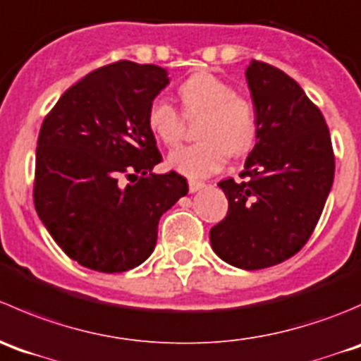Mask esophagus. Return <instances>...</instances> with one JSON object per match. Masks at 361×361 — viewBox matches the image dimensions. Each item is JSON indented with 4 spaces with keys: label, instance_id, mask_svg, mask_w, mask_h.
<instances>
[{
    "label": "esophagus",
    "instance_id": "obj_1",
    "mask_svg": "<svg viewBox=\"0 0 361 361\" xmlns=\"http://www.w3.org/2000/svg\"><path fill=\"white\" fill-rule=\"evenodd\" d=\"M188 185H189V191L195 192V191H198V189L205 188V182L196 180V179H189V180H188Z\"/></svg>",
    "mask_w": 361,
    "mask_h": 361
}]
</instances>
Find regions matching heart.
<instances>
[{
  "mask_svg": "<svg viewBox=\"0 0 361 361\" xmlns=\"http://www.w3.org/2000/svg\"><path fill=\"white\" fill-rule=\"evenodd\" d=\"M184 117L202 116L196 126L198 142L170 154V166L188 177L219 172L233 158L247 154L256 144L259 119L251 98L235 92L233 85L210 71L189 75L177 89ZM182 114L165 98L152 99L147 126L166 147H176L184 137Z\"/></svg>",
  "mask_w": 361,
  "mask_h": 361,
  "instance_id": "obj_1",
  "label": "heart"
}]
</instances>
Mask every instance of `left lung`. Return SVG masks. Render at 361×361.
<instances>
[{"mask_svg":"<svg viewBox=\"0 0 361 361\" xmlns=\"http://www.w3.org/2000/svg\"><path fill=\"white\" fill-rule=\"evenodd\" d=\"M247 84L259 131L240 179L221 180L228 214L210 228V244L230 265H279L312 235L335 173L323 114L290 75L263 61L249 64Z\"/></svg>","mask_w":361,"mask_h":361,"instance_id":"1","label":"left lung"}]
</instances>
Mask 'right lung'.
Listing matches in <instances>:
<instances>
[{"mask_svg": "<svg viewBox=\"0 0 361 361\" xmlns=\"http://www.w3.org/2000/svg\"><path fill=\"white\" fill-rule=\"evenodd\" d=\"M169 84L156 64L117 61L63 92L38 135L33 200L56 244L85 269L121 274L151 256L163 212L188 195L163 161L147 109Z\"/></svg>", "mask_w": 361, "mask_h": 361, "instance_id": "right-lung-1", "label": "right lung"}]
</instances>
